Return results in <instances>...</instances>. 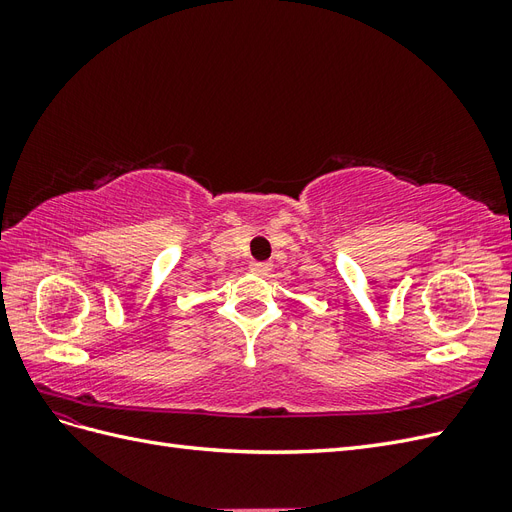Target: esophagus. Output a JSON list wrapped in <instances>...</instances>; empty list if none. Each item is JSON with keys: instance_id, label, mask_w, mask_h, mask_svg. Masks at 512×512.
I'll use <instances>...</instances> for the list:
<instances>
[{"instance_id": "esophagus-1", "label": "esophagus", "mask_w": 512, "mask_h": 512, "mask_svg": "<svg viewBox=\"0 0 512 512\" xmlns=\"http://www.w3.org/2000/svg\"><path fill=\"white\" fill-rule=\"evenodd\" d=\"M271 267H273L271 262H252V265H250V269L258 275H267L271 271Z\"/></svg>"}]
</instances>
